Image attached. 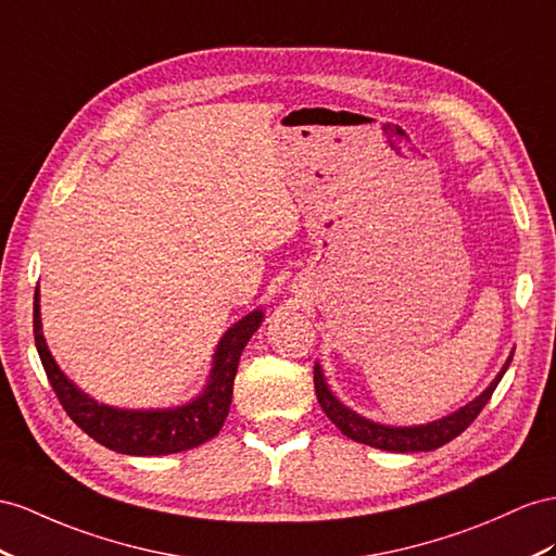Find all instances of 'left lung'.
Returning a JSON list of instances; mask_svg holds the SVG:
<instances>
[{"label": "left lung", "instance_id": "obj_1", "mask_svg": "<svg viewBox=\"0 0 556 556\" xmlns=\"http://www.w3.org/2000/svg\"><path fill=\"white\" fill-rule=\"evenodd\" d=\"M509 362H511V354L507 357L505 366L501 368V374L493 378L491 386L483 390L477 400L465 404L463 408L455 410V414L432 420L427 425H410V427L380 425V422L368 420L359 414H354L352 408H348L343 402L336 400V394L329 390V386H326V378H324V371L319 364H315V392H317V400L324 408V414L329 416V420L345 437L359 441V444L382 448V451H394V453L434 451L439 446L448 444L451 439L465 432L467 427L475 422V418L481 414V408L489 404L493 390L497 388V382H501V378L505 376Z\"/></svg>", "mask_w": 556, "mask_h": 556}]
</instances>
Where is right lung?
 Here are the masks:
<instances>
[{
	"mask_svg": "<svg viewBox=\"0 0 556 556\" xmlns=\"http://www.w3.org/2000/svg\"><path fill=\"white\" fill-rule=\"evenodd\" d=\"M263 321V309H253L247 317L225 331L213 354L211 376L204 392L194 396L190 404L176 408H150L129 410L98 404L89 394H84L73 380H70L47 348L45 333H41L39 315V287L35 291V345L39 352L41 366H45L51 388L59 402L67 410V416L77 422L98 444L124 455H168L194 448L213 439L227 418L232 404V386L241 350L247 348L251 336L258 331Z\"/></svg>",
	"mask_w": 556,
	"mask_h": 556,
	"instance_id": "right-lung-1",
	"label": "right lung"
}]
</instances>
